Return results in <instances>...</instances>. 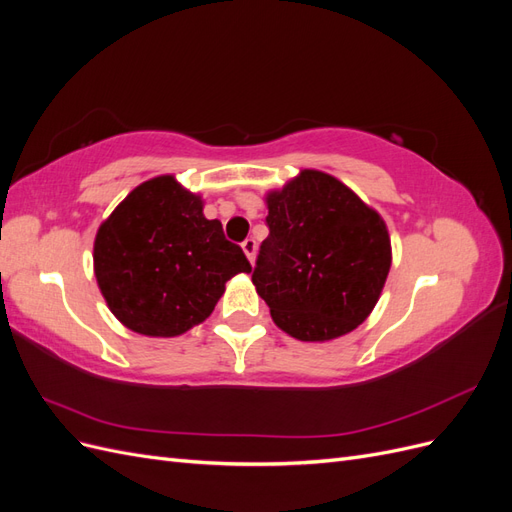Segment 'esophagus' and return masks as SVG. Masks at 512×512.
<instances>
[{
	"instance_id": "1",
	"label": "esophagus",
	"mask_w": 512,
	"mask_h": 512,
	"mask_svg": "<svg viewBox=\"0 0 512 512\" xmlns=\"http://www.w3.org/2000/svg\"><path fill=\"white\" fill-rule=\"evenodd\" d=\"M241 247H243V252H245L247 260H250L252 265H254V258H256V241H254V239H245V241L241 243Z\"/></svg>"
}]
</instances>
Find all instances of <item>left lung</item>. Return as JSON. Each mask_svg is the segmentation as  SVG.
Instances as JSON below:
<instances>
[{"label": "left lung", "mask_w": 512, "mask_h": 512, "mask_svg": "<svg viewBox=\"0 0 512 512\" xmlns=\"http://www.w3.org/2000/svg\"><path fill=\"white\" fill-rule=\"evenodd\" d=\"M269 237L252 282L273 322L301 342H327L371 314L391 269V239L380 215L348 185L301 170L267 194Z\"/></svg>", "instance_id": "obj_1"}]
</instances>
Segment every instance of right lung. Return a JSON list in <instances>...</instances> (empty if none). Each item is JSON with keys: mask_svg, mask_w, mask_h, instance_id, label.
Here are the masks:
<instances>
[{"mask_svg": "<svg viewBox=\"0 0 512 512\" xmlns=\"http://www.w3.org/2000/svg\"><path fill=\"white\" fill-rule=\"evenodd\" d=\"M94 271L115 318L149 337H175L211 316L224 284L252 267L203 200L173 175L149 179L98 228Z\"/></svg>", "mask_w": 512, "mask_h": 512, "instance_id": "obj_1", "label": "right lung"}]
</instances>
